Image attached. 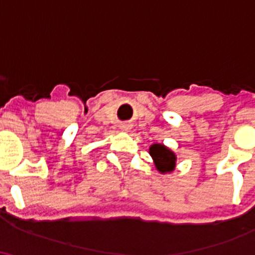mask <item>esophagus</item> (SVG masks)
I'll return each instance as SVG.
<instances>
[{
  "mask_svg": "<svg viewBox=\"0 0 255 255\" xmlns=\"http://www.w3.org/2000/svg\"><path fill=\"white\" fill-rule=\"evenodd\" d=\"M122 129H124V130H128V129H129V126H122Z\"/></svg>",
  "mask_w": 255,
  "mask_h": 255,
  "instance_id": "esophagus-1",
  "label": "esophagus"
}]
</instances>
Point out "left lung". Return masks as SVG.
I'll list each match as a JSON object with an SVG mask.
<instances>
[{
    "instance_id": "left-lung-1",
    "label": "left lung",
    "mask_w": 255,
    "mask_h": 255,
    "mask_svg": "<svg viewBox=\"0 0 255 255\" xmlns=\"http://www.w3.org/2000/svg\"><path fill=\"white\" fill-rule=\"evenodd\" d=\"M150 154L156 163L157 169L160 172L172 171L176 164V156L174 152L166 148L164 145L154 144L150 147Z\"/></svg>"
}]
</instances>
